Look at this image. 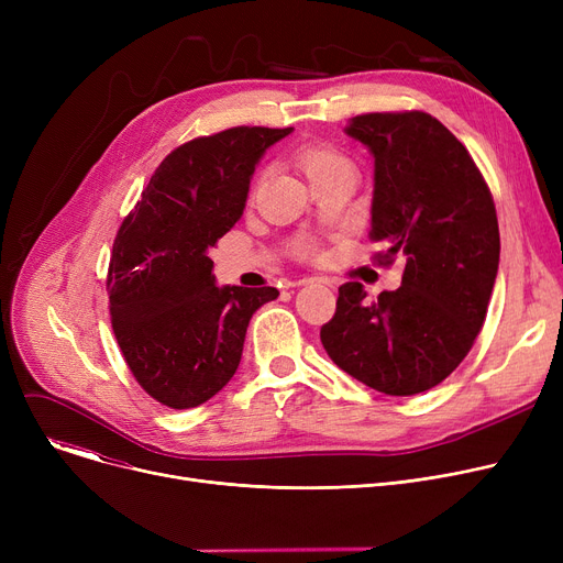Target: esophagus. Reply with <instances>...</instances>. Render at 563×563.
Wrapping results in <instances>:
<instances>
[{
    "mask_svg": "<svg viewBox=\"0 0 563 563\" xmlns=\"http://www.w3.org/2000/svg\"><path fill=\"white\" fill-rule=\"evenodd\" d=\"M312 280H321V283H327V285H331L327 278H301V280H297V285L301 287V285H308V283H312Z\"/></svg>",
    "mask_w": 563,
    "mask_h": 563,
    "instance_id": "1",
    "label": "esophagus"
}]
</instances>
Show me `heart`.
<instances>
[{"label": "heart", "instance_id": "obj_1", "mask_svg": "<svg viewBox=\"0 0 563 563\" xmlns=\"http://www.w3.org/2000/svg\"><path fill=\"white\" fill-rule=\"evenodd\" d=\"M299 164L303 166L306 175L310 177V183L323 173L335 170L340 166H349V162L329 145H308V147H303V151L299 153ZM303 251H308V246H303Z\"/></svg>", "mask_w": 563, "mask_h": 563}]
</instances>
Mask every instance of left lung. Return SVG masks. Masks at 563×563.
Wrapping results in <instances>:
<instances>
[{"mask_svg":"<svg viewBox=\"0 0 563 563\" xmlns=\"http://www.w3.org/2000/svg\"><path fill=\"white\" fill-rule=\"evenodd\" d=\"M344 132L374 157L372 232L406 257L401 287L367 301L361 283L340 287L321 327L331 361L393 397L445 380L479 335L499 264L493 196L465 145L424 111L365 113Z\"/></svg>","mask_w":563,"mask_h":563,"instance_id":"1","label":"left lung"}]
</instances>
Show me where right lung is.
Returning <instances> with one entry per match:
<instances>
[{
    "mask_svg": "<svg viewBox=\"0 0 563 563\" xmlns=\"http://www.w3.org/2000/svg\"><path fill=\"white\" fill-rule=\"evenodd\" d=\"M294 128H232L159 164L115 234L111 327L139 386L168 408L212 399L242 361L249 321L276 287L217 285L210 251L242 219L262 155Z\"/></svg>",
    "mask_w": 563,
    "mask_h": 563,
    "instance_id": "obj_1",
    "label": "right lung"
}]
</instances>
